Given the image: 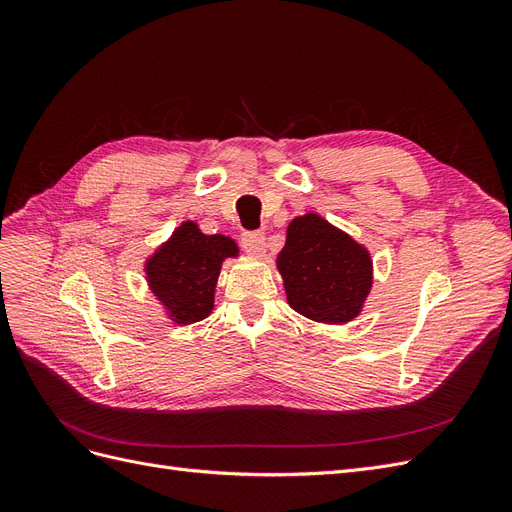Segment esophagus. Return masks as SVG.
I'll list each match as a JSON object with an SVG mask.
<instances>
[{
  "instance_id": "obj_1",
  "label": "esophagus",
  "mask_w": 512,
  "mask_h": 512,
  "mask_svg": "<svg viewBox=\"0 0 512 512\" xmlns=\"http://www.w3.org/2000/svg\"><path fill=\"white\" fill-rule=\"evenodd\" d=\"M241 245L245 252L250 254H265V232L262 230H247L241 235Z\"/></svg>"
}]
</instances>
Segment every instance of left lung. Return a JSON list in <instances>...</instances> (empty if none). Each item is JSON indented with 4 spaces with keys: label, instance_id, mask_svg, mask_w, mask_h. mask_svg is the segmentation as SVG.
I'll list each match as a JSON object with an SVG mask.
<instances>
[{
    "label": "left lung",
    "instance_id": "1",
    "mask_svg": "<svg viewBox=\"0 0 512 512\" xmlns=\"http://www.w3.org/2000/svg\"><path fill=\"white\" fill-rule=\"evenodd\" d=\"M277 269L282 271L290 307L318 322L352 320L371 288L369 254L316 213L288 226Z\"/></svg>",
    "mask_w": 512,
    "mask_h": 512
}]
</instances>
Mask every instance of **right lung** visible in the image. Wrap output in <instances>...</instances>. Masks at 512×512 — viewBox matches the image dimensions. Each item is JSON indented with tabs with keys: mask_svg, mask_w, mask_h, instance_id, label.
Masks as SVG:
<instances>
[{
	"mask_svg": "<svg viewBox=\"0 0 512 512\" xmlns=\"http://www.w3.org/2000/svg\"><path fill=\"white\" fill-rule=\"evenodd\" d=\"M235 254L237 245L232 239L203 235L194 222H185L149 260L151 290L179 322L203 320L213 309L222 260Z\"/></svg>",
	"mask_w": 512,
	"mask_h": 512,
	"instance_id": "right-lung-1",
	"label": "right lung"
}]
</instances>
